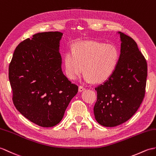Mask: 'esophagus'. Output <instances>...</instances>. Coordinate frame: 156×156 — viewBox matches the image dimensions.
Masks as SVG:
<instances>
[{"mask_svg": "<svg viewBox=\"0 0 156 156\" xmlns=\"http://www.w3.org/2000/svg\"><path fill=\"white\" fill-rule=\"evenodd\" d=\"M86 90V88H84V87L83 86H79V88H78V90H79V92H83V91H84V90Z\"/></svg>", "mask_w": 156, "mask_h": 156, "instance_id": "esophagus-1", "label": "esophagus"}]
</instances>
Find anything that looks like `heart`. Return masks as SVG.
<instances>
[{
  "mask_svg": "<svg viewBox=\"0 0 156 156\" xmlns=\"http://www.w3.org/2000/svg\"><path fill=\"white\" fill-rule=\"evenodd\" d=\"M119 58L120 52L114 44L97 41L78 42L64 53L65 71L70 80H76L84 70L85 82L102 83L113 75Z\"/></svg>",
  "mask_w": 156,
  "mask_h": 156,
  "instance_id": "obj_1",
  "label": "heart"
}]
</instances>
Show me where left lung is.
Listing matches in <instances>:
<instances>
[{
    "label": "left lung",
    "instance_id": "1",
    "mask_svg": "<svg viewBox=\"0 0 156 156\" xmlns=\"http://www.w3.org/2000/svg\"><path fill=\"white\" fill-rule=\"evenodd\" d=\"M120 58L112 76L95 88L94 114L98 123L114 127L131 118L144 100L147 76L146 60L134 40L118 32Z\"/></svg>",
    "mask_w": 156,
    "mask_h": 156
}]
</instances>
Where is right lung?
Returning <instances> with one entry per match:
<instances>
[{"label":"right lung","mask_w":156,"mask_h":156,"mask_svg":"<svg viewBox=\"0 0 156 156\" xmlns=\"http://www.w3.org/2000/svg\"><path fill=\"white\" fill-rule=\"evenodd\" d=\"M60 32H40L20 42L9 65V78L17 110L44 128L62 119L78 87L62 70Z\"/></svg>","instance_id":"right-lung-1"}]
</instances>
